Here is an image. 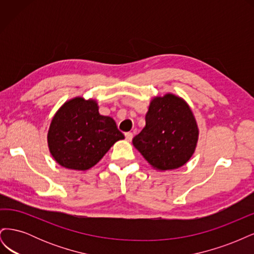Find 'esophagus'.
<instances>
[{"label":"esophagus","mask_w":254,"mask_h":254,"mask_svg":"<svg viewBox=\"0 0 254 254\" xmlns=\"http://www.w3.org/2000/svg\"><path fill=\"white\" fill-rule=\"evenodd\" d=\"M125 137H126L127 141H131L132 137H133V133L132 132H126Z\"/></svg>","instance_id":"1"}]
</instances>
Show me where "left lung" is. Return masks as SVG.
I'll use <instances>...</instances> for the list:
<instances>
[{"label": "left lung", "instance_id": "1", "mask_svg": "<svg viewBox=\"0 0 254 254\" xmlns=\"http://www.w3.org/2000/svg\"><path fill=\"white\" fill-rule=\"evenodd\" d=\"M146 125L132 143L157 170H174L193 156L198 127L189 105L174 94L155 97L145 117Z\"/></svg>", "mask_w": 254, "mask_h": 254}]
</instances>
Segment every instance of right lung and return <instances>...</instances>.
<instances>
[{
    "label": "right lung",
    "instance_id": "obj_1",
    "mask_svg": "<svg viewBox=\"0 0 254 254\" xmlns=\"http://www.w3.org/2000/svg\"><path fill=\"white\" fill-rule=\"evenodd\" d=\"M124 139L112 118L101 115L93 99L75 97L54 115L48 133L49 148L65 168L87 171L111 146Z\"/></svg>",
    "mask_w": 254,
    "mask_h": 254
}]
</instances>
